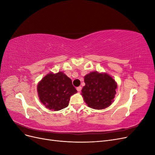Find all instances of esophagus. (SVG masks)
<instances>
[{
	"mask_svg": "<svg viewBox=\"0 0 155 155\" xmlns=\"http://www.w3.org/2000/svg\"><path fill=\"white\" fill-rule=\"evenodd\" d=\"M81 88H81V87H77V88H76L78 92H79L81 91Z\"/></svg>",
	"mask_w": 155,
	"mask_h": 155,
	"instance_id": "esophagus-1",
	"label": "esophagus"
}]
</instances>
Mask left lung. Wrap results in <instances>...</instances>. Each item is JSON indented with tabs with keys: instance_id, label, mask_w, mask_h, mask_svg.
Returning <instances> with one entry per match:
<instances>
[{
	"instance_id": "obj_1",
	"label": "left lung",
	"mask_w": 155,
	"mask_h": 155,
	"mask_svg": "<svg viewBox=\"0 0 155 155\" xmlns=\"http://www.w3.org/2000/svg\"><path fill=\"white\" fill-rule=\"evenodd\" d=\"M85 85L81 94L87 105L94 109H104L111 105L116 94L117 83L110 75L96 71L84 78Z\"/></svg>"
}]
</instances>
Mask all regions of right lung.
I'll return each instance as SVG.
<instances>
[{
	"instance_id": "right-lung-1",
	"label": "right lung",
	"mask_w": 155,
	"mask_h": 155,
	"mask_svg": "<svg viewBox=\"0 0 155 155\" xmlns=\"http://www.w3.org/2000/svg\"><path fill=\"white\" fill-rule=\"evenodd\" d=\"M39 100L51 110H59L68 107L70 97L77 92L72 80L62 72L49 73L37 85Z\"/></svg>"
}]
</instances>
